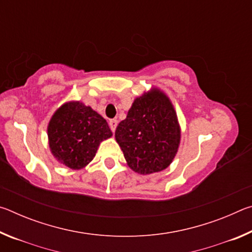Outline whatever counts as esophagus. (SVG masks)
<instances>
[{
    "label": "esophagus",
    "mask_w": 252,
    "mask_h": 252,
    "mask_svg": "<svg viewBox=\"0 0 252 252\" xmlns=\"http://www.w3.org/2000/svg\"><path fill=\"white\" fill-rule=\"evenodd\" d=\"M109 126H110V129L112 132L116 131L117 129V126H118V121L116 120V119H112V120L109 121Z\"/></svg>",
    "instance_id": "esophagus-1"
}]
</instances>
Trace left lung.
<instances>
[{
    "instance_id": "left-lung-1",
    "label": "left lung",
    "mask_w": 252,
    "mask_h": 252,
    "mask_svg": "<svg viewBox=\"0 0 252 252\" xmlns=\"http://www.w3.org/2000/svg\"><path fill=\"white\" fill-rule=\"evenodd\" d=\"M180 135L171 101L159 89L136 97L116 130L127 165L141 174L168 168L177 155Z\"/></svg>"
}]
</instances>
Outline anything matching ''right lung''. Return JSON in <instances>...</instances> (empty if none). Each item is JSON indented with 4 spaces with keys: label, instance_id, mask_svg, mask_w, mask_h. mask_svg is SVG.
<instances>
[{
    "label": "right lung",
    "instance_id": "1",
    "mask_svg": "<svg viewBox=\"0 0 252 252\" xmlns=\"http://www.w3.org/2000/svg\"><path fill=\"white\" fill-rule=\"evenodd\" d=\"M111 135L105 119L81 102L63 104L55 111L48 126L52 155L59 162L75 170L91 162L100 142Z\"/></svg>",
    "mask_w": 252,
    "mask_h": 252
}]
</instances>
